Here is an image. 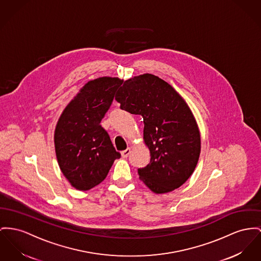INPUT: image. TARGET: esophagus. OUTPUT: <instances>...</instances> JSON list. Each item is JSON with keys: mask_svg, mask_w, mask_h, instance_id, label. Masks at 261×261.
<instances>
[{"mask_svg": "<svg viewBox=\"0 0 261 261\" xmlns=\"http://www.w3.org/2000/svg\"><path fill=\"white\" fill-rule=\"evenodd\" d=\"M130 152H132V149L128 147V148H126L125 150L122 151V152H121V154H122V156L123 157V158H126V157L129 155V153H130Z\"/></svg>", "mask_w": 261, "mask_h": 261, "instance_id": "esophagus-1", "label": "esophagus"}]
</instances>
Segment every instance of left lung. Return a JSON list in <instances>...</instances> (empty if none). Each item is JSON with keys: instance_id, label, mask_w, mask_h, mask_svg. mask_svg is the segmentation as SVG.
<instances>
[{"instance_id": "left-lung-1", "label": "left lung", "mask_w": 261, "mask_h": 261, "mask_svg": "<svg viewBox=\"0 0 261 261\" xmlns=\"http://www.w3.org/2000/svg\"><path fill=\"white\" fill-rule=\"evenodd\" d=\"M121 109L143 118V139L150 162L139 179L156 194L173 191L191 176L201 152L198 124L184 99L152 74L123 82L116 95Z\"/></svg>"}]
</instances>
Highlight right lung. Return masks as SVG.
<instances>
[{
	"instance_id": "add662e5",
	"label": "right lung",
	"mask_w": 261,
	"mask_h": 261,
	"mask_svg": "<svg viewBox=\"0 0 261 261\" xmlns=\"http://www.w3.org/2000/svg\"><path fill=\"white\" fill-rule=\"evenodd\" d=\"M122 80L100 77L89 81L63 110L54 132L59 167L77 190L99 185L121 157L100 122Z\"/></svg>"
}]
</instances>
